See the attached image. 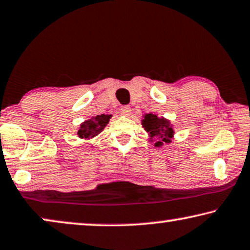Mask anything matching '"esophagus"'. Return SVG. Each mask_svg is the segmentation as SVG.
Returning a JSON list of instances; mask_svg holds the SVG:
<instances>
[{"label": "esophagus", "instance_id": "34e87169", "mask_svg": "<svg viewBox=\"0 0 250 250\" xmlns=\"http://www.w3.org/2000/svg\"><path fill=\"white\" fill-rule=\"evenodd\" d=\"M120 113H121V115H125V117H129L130 114H131V107L130 106H122L121 108H120Z\"/></svg>", "mask_w": 250, "mask_h": 250}]
</instances>
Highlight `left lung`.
I'll return each mask as SVG.
<instances>
[{
	"label": "left lung",
	"mask_w": 250,
	"mask_h": 250,
	"mask_svg": "<svg viewBox=\"0 0 250 250\" xmlns=\"http://www.w3.org/2000/svg\"><path fill=\"white\" fill-rule=\"evenodd\" d=\"M143 125L145 130L149 133L150 137L157 138L159 140L155 143V146H161L164 143H170L172 136H173V129L170 122L165 120L164 118H157L155 114H146L143 120Z\"/></svg>",
	"instance_id": "1"
}]
</instances>
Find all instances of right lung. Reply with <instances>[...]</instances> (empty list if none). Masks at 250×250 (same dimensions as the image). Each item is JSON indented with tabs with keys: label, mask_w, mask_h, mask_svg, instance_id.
Listing matches in <instances>:
<instances>
[{
	"label": "right lung",
	"mask_w": 250,
	"mask_h": 250,
	"mask_svg": "<svg viewBox=\"0 0 250 250\" xmlns=\"http://www.w3.org/2000/svg\"><path fill=\"white\" fill-rule=\"evenodd\" d=\"M110 119L111 115L105 114H101L93 119H89V120L85 121L80 125V129L78 130V136L80 138L85 139L93 138V137L97 136L105 128V125L108 124Z\"/></svg>",
	"instance_id": "right-lung-1"
}]
</instances>
